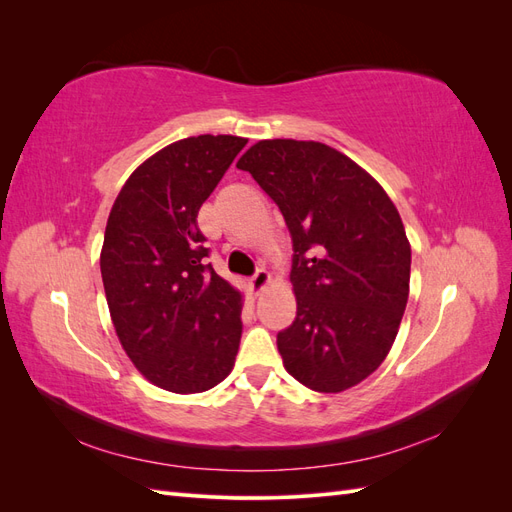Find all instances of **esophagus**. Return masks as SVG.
Listing matches in <instances>:
<instances>
[{
	"mask_svg": "<svg viewBox=\"0 0 512 512\" xmlns=\"http://www.w3.org/2000/svg\"><path fill=\"white\" fill-rule=\"evenodd\" d=\"M267 282H269V273L265 269H256V273L252 275V280H250V286L258 294L262 288L267 286Z\"/></svg>",
	"mask_w": 512,
	"mask_h": 512,
	"instance_id": "34e87169",
	"label": "esophagus"
}]
</instances>
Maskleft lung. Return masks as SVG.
<instances>
[{
	"label": "left lung",
	"instance_id": "8db88e82",
	"mask_svg": "<svg viewBox=\"0 0 512 512\" xmlns=\"http://www.w3.org/2000/svg\"><path fill=\"white\" fill-rule=\"evenodd\" d=\"M237 168L280 207L297 318L277 333L284 367L307 389L339 393L389 354L408 303L410 243L380 183L314 141H260Z\"/></svg>",
	"mask_w": 512,
	"mask_h": 512
}]
</instances>
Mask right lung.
Here are the masks:
<instances>
[{
  "instance_id": "add662e5",
  "label": "right lung",
  "mask_w": 512,
  "mask_h": 512,
  "mask_svg": "<svg viewBox=\"0 0 512 512\" xmlns=\"http://www.w3.org/2000/svg\"><path fill=\"white\" fill-rule=\"evenodd\" d=\"M245 138L190 136L138 166L108 215L100 271L123 350L173 393L222 382L241 342V294L213 271L198 209Z\"/></svg>"
}]
</instances>
